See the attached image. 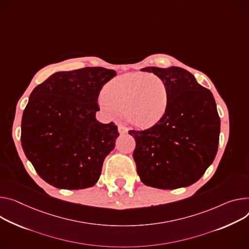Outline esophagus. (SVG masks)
<instances>
[{
    "mask_svg": "<svg viewBox=\"0 0 249 249\" xmlns=\"http://www.w3.org/2000/svg\"><path fill=\"white\" fill-rule=\"evenodd\" d=\"M118 131H119V133H120L121 135H123V134H126V133L128 132V129H127L125 126L120 125V126L118 127Z\"/></svg>",
    "mask_w": 249,
    "mask_h": 249,
    "instance_id": "esophagus-1",
    "label": "esophagus"
}]
</instances>
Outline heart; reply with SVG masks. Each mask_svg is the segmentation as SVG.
<instances>
[{
    "label": "heart",
    "instance_id": "heart-1",
    "mask_svg": "<svg viewBox=\"0 0 249 249\" xmlns=\"http://www.w3.org/2000/svg\"><path fill=\"white\" fill-rule=\"evenodd\" d=\"M99 105L111 117L121 115L136 127H151L168 109V85L154 74L125 73L104 85Z\"/></svg>",
    "mask_w": 249,
    "mask_h": 249
}]
</instances>
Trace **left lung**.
Returning <instances> with one entry per match:
<instances>
[{"mask_svg": "<svg viewBox=\"0 0 249 249\" xmlns=\"http://www.w3.org/2000/svg\"><path fill=\"white\" fill-rule=\"evenodd\" d=\"M162 78L169 89L163 118L145 130H129L136 141L133 158L142 182L174 190L196 183L213 162L220 119L214 98L194 75L180 67H145Z\"/></svg>", "mask_w": 249, "mask_h": 249, "instance_id": "obj_1", "label": "left lung"}]
</instances>
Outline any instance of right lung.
I'll use <instances>...</instances> for the list:
<instances>
[{"label": "right lung", "instance_id": "obj_1", "mask_svg": "<svg viewBox=\"0 0 249 249\" xmlns=\"http://www.w3.org/2000/svg\"><path fill=\"white\" fill-rule=\"evenodd\" d=\"M115 75L84 67L56 72L33 90L21 119V147L50 185L80 190L96 184L119 136L115 123L95 118L100 90Z\"/></svg>", "mask_w": 249, "mask_h": 249}]
</instances>
